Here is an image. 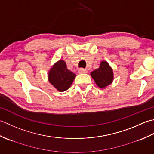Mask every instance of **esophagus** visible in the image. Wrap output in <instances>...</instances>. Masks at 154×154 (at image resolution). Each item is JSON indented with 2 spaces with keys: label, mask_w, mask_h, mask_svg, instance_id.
I'll use <instances>...</instances> for the list:
<instances>
[{
  "label": "esophagus",
  "mask_w": 154,
  "mask_h": 154,
  "mask_svg": "<svg viewBox=\"0 0 154 154\" xmlns=\"http://www.w3.org/2000/svg\"><path fill=\"white\" fill-rule=\"evenodd\" d=\"M78 72L79 74H85V73H87V70H86V69L80 68V69H78Z\"/></svg>",
  "instance_id": "esophagus-1"
}]
</instances>
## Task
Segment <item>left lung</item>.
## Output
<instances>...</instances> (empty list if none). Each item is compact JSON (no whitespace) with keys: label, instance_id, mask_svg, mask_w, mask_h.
<instances>
[{"label":"left lung","instance_id":"obj_1","mask_svg":"<svg viewBox=\"0 0 154 154\" xmlns=\"http://www.w3.org/2000/svg\"><path fill=\"white\" fill-rule=\"evenodd\" d=\"M90 75L100 88H106L114 80L113 70L106 61L100 62L99 68L92 71Z\"/></svg>","mask_w":154,"mask_h":154}]
</instances>
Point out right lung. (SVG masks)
<instances>
[{
  "mask_svg": "<svg viewBox=\"0 0 154 154\" xmlns=\"http://www.w3.org/2000/svg\"><path fill=\"white\" fill-rule=\"evenodd\" d=\"M48 81L59 92L67 90L76 75L69 70L63 60H60L52 66L48 73Z\"/></svg>",
  "mask_w": 154,
  "mask_h": 154,
  "instance_id": "1",
  "label": "right lung"
}]
</instances>
